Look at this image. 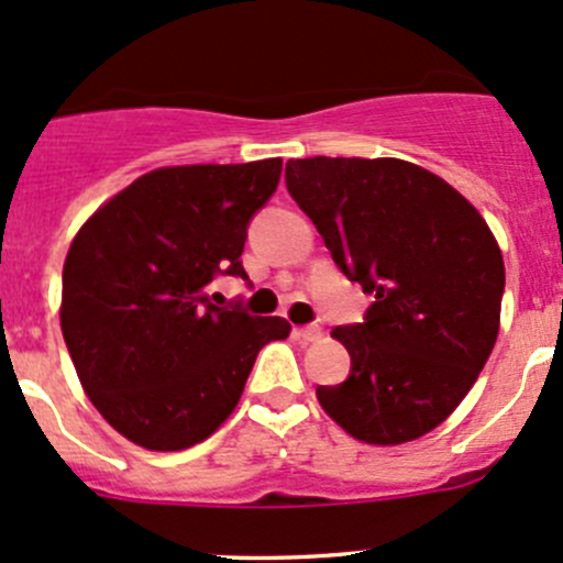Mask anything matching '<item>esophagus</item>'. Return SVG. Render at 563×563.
Masks as SVG:
<instances>
[{
    "mask_svg": "<svg viewBox=\"0 0 563 563\" xmlns=\"http://www.w3.org/2000/svg\"><path fill=\"white\" fill-rule=\"evenodd\" d=\"M294 334H297L299 340H305V343H313V340L321 338V327H318V323H305V327L294 329Z\"/></svg>",
    "mask_w": 563,
    "mask_h": 563,
    "instance_id": "1",
    "label": "esophagus"
}]
</instances>
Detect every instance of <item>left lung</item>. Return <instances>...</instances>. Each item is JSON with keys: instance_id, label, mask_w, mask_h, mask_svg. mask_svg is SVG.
Returning a JSON list of instances; mask_svg holds the SVG:
<instances>
[{"instance_id": "1", "label": "left lung", "mask_w": 563, "mask_h": 563, "mask_svg": "<svg viewBox=\"0 0 563 563\" xmlns=\"http://www.w3.org/2000/svg\"><path fill=\"white\" fill-rule=\"evenodd\" d=\"M286 187L373 297L365 321L332 329L351 373L318 387V402L365 444L430 433L496 345L504 258L490 229L441 176L395 157L288 161Z\"/></svg>"}]
</instances>
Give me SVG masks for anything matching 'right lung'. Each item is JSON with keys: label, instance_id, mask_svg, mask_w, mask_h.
<instances>
[{"label": "right lung", "instance_id": "right-lung-1", "mask_svg": "<svg viewBox=\"0 0 563 563\" xmlns=\"http://www.w3.org/2000/svg\"><path fill=\"white\" fill-rule=\"evenodd\" d=\"M283 161L144 174L84 223L62 272V334L106 422L155 452L209 439L240 402L286 318L220 308L214 277H242L247 225Z\"/></svg>", "mask_w": 563, "mask_h": 563}]
</instances>
